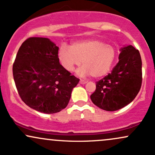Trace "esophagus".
Returning a JSON list of instances; mask_svg holds the SVG:
<instances>
[{
  "label": "esophagus",
  "mask_w": 155,
  "mask_h": 155,
  "mask_svg": "<svg viewBox=\"0 0 155 155\" xmlns=\"http://www.w3.org/2000/svg\"><path fill=\"white\" fill-rule=\"evenodd\" d=\"M87 82V81H84V80H82V79H80L79 81V83L81 84H86Z\"/></svg>",
  "instance_id": "obj_1"
}]
</instances>
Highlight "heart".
Returning <instances> with one entry per match:
<instances>
[{
    "label": "heart",
    "instance_id": "1",
    "mask_svg": "<svg viewBox=\"0 0 155 155\" xmlns=\"http://www.w3.org/2000/svg\"><path fill=\"white\" fill-rule=\"evenodd\" d=\"M114 47L97 39H84L71 44H63L58 51V58L63 68L72 72L76 66H81L77 74L81 76L91 75L102 77L109 72L116 58Z\"/></svg>",
    "mask_w": 155,
    "mask_h": 155
}]
</instances>
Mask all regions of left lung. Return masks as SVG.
Wrapping results in <instances>:
<instances>
[{
	"mask_svg": "<svg viewBox=\"0 0 155 155\" xmlns=\"http://www.w3.org/2000/svg\"><path fill=\"white\" fill-rule=\"evenodd\" d=\"M119 60L111 73L96 82L95 91L90 95L92 103L105 111H117L128 105L141 87L139 51L131 45L121 48Z\"/></svg>",
	"mask_w": 155,
	"mask_h": 155,
	"instance_id": "1",
	"label": "left lung"
}]
</instances>
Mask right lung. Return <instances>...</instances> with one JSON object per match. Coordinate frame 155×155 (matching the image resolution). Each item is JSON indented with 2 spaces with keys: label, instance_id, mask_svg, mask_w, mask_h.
<instances>
[{
  "label": "right lung",
  "instance_id": "right-lung-1",
  "mask_svg": "<svg viewBox=\"0 0 155 155\" xmlns=\"http://www.w3.org/2000/svg\"><path fill=\"white\" fill-rule=\"evenodd\" d=\"M59 47L49 38L31 37L19 47L13 76L21 99L33 109L54 114L65 108L79 79L60 64Z\"/></svg>",
  "mask_w": 155,
  "mask_h": 155
}]
</instances>
